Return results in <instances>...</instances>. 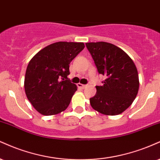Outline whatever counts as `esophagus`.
I'll use <instances>...</instances> for the list:
<instances>
[{
  "mask_svg": "<svg viewBox=\"0 0 160 160\" xmlns=\"http://www.w3.org/2000/svg\"><path fill=\"white\" fill-rule=\"evenodd\" d=\"M78 87L82 88V89H84L86 87H87V84H78Z\"/></svg>",
  "mask_w": 160,
  "mask_h": 160,
  "instance_id": "1",
  "label": "esophagus"
}]
</instances>
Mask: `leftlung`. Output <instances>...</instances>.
Wrapping results in <instances>:
<instances>
[{"label":"left lung","mask_w":160,"mask_h":160,"mask_svg":"<svg viewBox=\"0 0 160 160\" xmlns=\"http://www.w3.org/2000/svg\"><path fill=\"white\" fill-rule=\"evenodd\" d=\"M99 74L106 76L102 86L90 99L93 109L106 115H118L128 108L139 88L138 70L123 50L106 42H87Z\"/></svg>","instance_id":"8db88e82"}]
</instances>
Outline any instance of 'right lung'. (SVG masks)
Returning a JSON list of instances; mask_svg holds the SVG:
<instances>
[{
    "instance_id": "add662e5",
    "label": "right lung",
    "mask_w": 160,
    "mask_h": 160,
    "mask_svg": "<svg viewBox=\"0 0 160 160\" xmlns=\"http://www.w3.org/2000/svg\"><path fill=\"white\" fill-rule=\"evenodd\" d=\"M84 48L83 42H58L32 58L24 77L28 100L42 115H54L67 109L77 86L71 83L69 63Z\"/></svg>"
}]
</instances>
